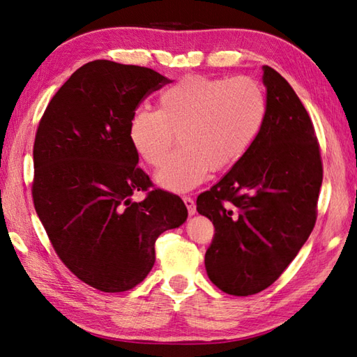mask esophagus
<instances>
[{
    "label": "esophagus",
    "instance_id": "34e87169",
    "mask_svg": "<svg viewBox=\"0 0 357 357\" xmlns=\"http://www.w3.org/2000/svg\"><path fill=\"white\" fill-rule=\"evenodd\" d=\"M183 201H184L185 207L188 210V215L193 216L196 213V204H195L193 198H190V196H183Z\"/></svg>",
    "mask_w": 357,
    "mask_h": 357
}]
</instances>
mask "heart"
Here are the masks:
<instances>
[{
	"instance_id": "b5f03b06",
	"label": "heart",
	"mask_w": 357,
	"mask_h": 357,
	"mask_svg": "<svg viewBox=\"0 0 357 357\" xmlns=\"http://www.w3.org/2000/svg\"><path fill=\"white\" fill-rule=\"evenodd\" d=\"M267 119V98L250 77L187 75L158 98V110L136 109L128 139L151 167H159L179 136L181 147L156 173V183L185 192L211 170L236 165L256 144Z\"/></svg>"
}]
</instances>
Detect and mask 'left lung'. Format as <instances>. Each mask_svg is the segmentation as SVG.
<instances>
[{"mask_svg": "<svg viewBox=\"0 0 357 357\" xmlns=\"http://www.w3.org/2000/svg\"><path fill=\"white\" fill-rule=\"evenodd\" d=\"M267 119L247 156L196 199L215 225L206 270L219 290L256 294L290 265L313 231L322 184L314 127L287 79L262 67Z\"/></svg>", "mask_w": 357, "mask_h": 357, "instance_id": "left-lung-1", "label": "left lung"}]
</instances>
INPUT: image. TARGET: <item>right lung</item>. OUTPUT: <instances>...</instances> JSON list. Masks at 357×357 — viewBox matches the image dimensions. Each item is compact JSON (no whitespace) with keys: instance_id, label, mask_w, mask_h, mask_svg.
Here are the masks:
<instances>
[{"instance_id":"obj_1","label":"right lung","mask_w":357,"mask_h":357,"mask_svg":"<svg viewBox=\"0 0 357 357\" xmlns=\"http://www.w3.org/2000/svg\"><path fill=\"white\" fill-rule=\"evenodd\" d=\"M169 82L147 67L96 59L64 82L38 126L36 215L66 267L100 291L142 282L159 234L187 219L183 199L155 188L139 169L128 139L132 113ZM135 191L146 198L132 202Z\"/></svg>"}]
</instances>
